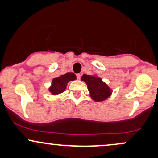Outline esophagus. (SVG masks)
Listing matches in <instances>:
<instances>
[{
    "instance_id": "obj_1",
    "label": "esophagus",
    "mask_w": 158,
    "mask_h": 158,
    "mask_svg": "<svg viewBox=\"0 0 158 158\" xmlns=\"http://www.w3.org/2000/svg\"><path fill=\"white\" fill-rule=\"evenodd\" d=\"M77 79H80V78H81V75L80 74H77Z\"/></svg>"
}]
</instances>
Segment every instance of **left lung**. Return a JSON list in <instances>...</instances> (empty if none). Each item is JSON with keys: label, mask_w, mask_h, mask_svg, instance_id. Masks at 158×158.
Returning <instances> with one entry per match:
<instances>
[{"label": "left lung", "mask_w": 158, "mask_h": 158, "mask_svg": "<svg viewBox=\"0 0 158 158\" xmlns=\"http://www.w3.org/2000/svg\"><path fill=\"white\" fill-rule=\"evenodd\" d=\"M81 80L86 83L90 97L94 102H103L112 94L111 88L97 75L83 74Z\"/></svg>", "instance_id": "left-lung-1"}]
</instances>
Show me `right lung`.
<instances>
[{"mask_svg": "<svg viewBox=\"0 0 158 158\" xmlns=\"http://www.w3.org/2000/svg\"><path fill=\"white\" fill-rule=\"evenodd\" d=\"M77 79V76L73 73H67L59 77L52 79L51 85L48 88L51 95H59L64 91L67 88L68 83L70 81H74Z\"/></svg>", "mask_w": 158, "mask_h": 158, "instance_id": "1", "label": "right lung"}]
</instances>
